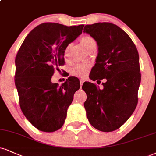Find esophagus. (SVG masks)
Masks as SVG:
<instances>
[{"label": "esophagus", "instance_id": "34e87169", "mask_svg": "<svg viewBox=\"0 0 156 156\" xmlns=\"http://www.w3.org/2000/svg\"><path fill=\"white\" fill-rule=\"evenodd\" d=\"M83 82H84V80H83V79H80V86H81L82 85H83Z\"/></svg>", "mask_w": 156, "mask_h": 156}]
</instances>
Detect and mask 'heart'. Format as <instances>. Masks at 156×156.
I'll return each instance as SVG.
<instances>
[{"label":"heart","mask_w":156,"mask_h":156,"mask_svg":"<svg viewBox=\"0 0 156 156\" xmlns=\"http://www.w3.org/2000/svg\"><path fill=\"white\" fill-rule=\"evenodd\" d=\"M80 44L81 46L84 48L86 51H89L94 49L96 48L97 43L96 41L90 35H83L80 38ZM71 47V45H68L65 51V57L67 58L68 57L69 50ZM90 70V65L88 64H80V65H76L71 69V74L73 76L80 77V78H83L87 74Z\"/></svg>","instance_id":"heart-1"}]
</instances>
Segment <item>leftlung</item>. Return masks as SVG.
Here are the masks:
<instances>
[{
	"instance_id": "obj_1",
	"label": "left lung",
	"mask_w": 156,
	"mask_h": 156,
	"mask_svg": "<svg viewBox=\"0 0 156 156\" xmlns=\"http://www.w3.org/2000/svg\"><path fill=\"white\" fill-rule=\"evenodd\" d=\"M84 33L97 41L98 54L89 78H106L103 88L91 82L82 89L89 123L101 132L119 129L134 112L141 81L139 54L134 42L121 28L110 22L87 24Z\"/></svg>"
}]
</instances>
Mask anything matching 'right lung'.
Masks as SVG:
<instances>
[{"mask_svg": "<svg viewBox=\"0 0 156 156\" xmlns=\"http://www.w3.org/2000/svg\"><path fill=\"white\" fill-rule=\"evenodd\" d=\"M83 24H39L24 39L15 59V85L20 108L38 130L54 132L62 126L73 96L80 89L76 77L62 86L51 82L54 69L65 63V50L82 33Z\"/></svg>", "mask_w": 156, "mask_h": 156, "instance_id": "add662e5", "label": "right lung"}]
</instances>
